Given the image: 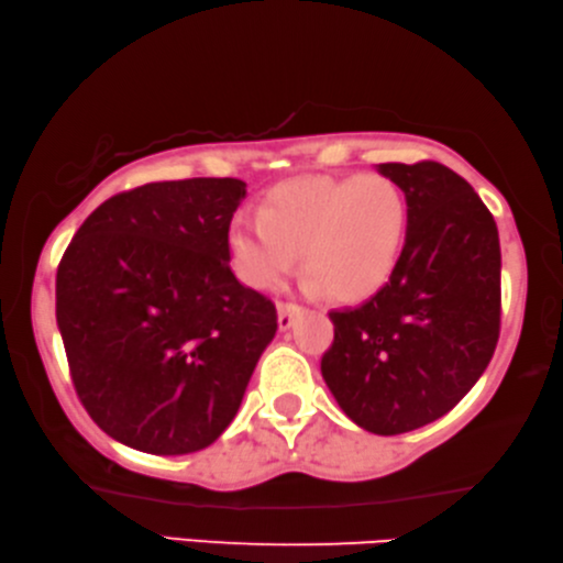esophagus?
<instances>
[{"instance_id":"esophagus-1","label":"esophagus","mask_w":563,"mask_h":563,"mask_svg":"<svg viewBox=\"0 0 563 563\" xmlns=\"http://www.w3.org/2000/svg\"><path fill=\"white\" fill-rule=\"evenodd\" d=\"M301 307H297V303H279L276 307V321H279V329L287 331L294 327V321H297V317L301 314Z\"/></svg>"}]
</instances>
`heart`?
<instances>
[{
  "label": "heart",
  "mask_w": 563,
  "mask_h": 563,
  "mask_svg": "<svg viewBox=\"0 0 563 563\" xmlns=\"http://www.w3.org/2000/svg\"><path fill=\"white\" fill-rule=\"evenodd\" d=\"M407 229V195L384 174L299 177L276 184L260 214L234 217L229 252L254 289L279 287L299 252L307 289L362 299L391 276Z\"/></svg>",
  "instance_id": "1"
}]
</instances>
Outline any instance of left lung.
Instances as JSON below:
<instances>
[{"label": "left lung", "instance_id": "obj_1", "mask_svg": "<svg viewBox=\"0 0 563 563\" xmlns=\"http://www.w3.org/2000/svg\"><path fill=\"white\" fill-rule=\"evenodd\" d=\"M409 201L389 282L362 307L331 311L321 376L372 434L394 437L444 417L489 366L501 321L499 229L472 184L444 164H379Z\"/></svg>", "mask_w": 563, "mask_h": 563}]
</instances>
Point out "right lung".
I'll list each match as a JSON object with an SVG mask.
<instances>
[{"instance_id": "1", "label": "right lung", "mask_w": 563, "mask_h": 563, "mask_svg": "<svg viewBox=\"0 0 563 563\" xmlns=\"http://www.w3.org/2000/svg\"><path fill=\"white\" fill-rule=\"evenodd\" d=\"M242 179L154 181L87 217L57 269L74 389L144 454L207 449L236 417L276 309L229 266Z\"/></svg>"}]
</instances>
